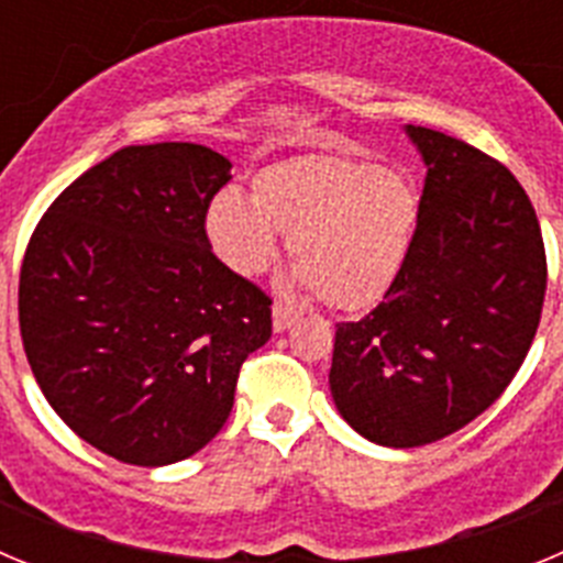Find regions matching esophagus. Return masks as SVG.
Returning a JSON list of instances; mask_svg holds the SVG:
<instances>
[{"label": "esophagus", "instance_id": "obj_1", "mask_svg": "<svg viewBox=\"0 0 563 563\" xmlns=\"http://www.w3.org/2000/svg\"><path fill=\"white\" fill-rule=\"evenodd\" d=\"M296 318H298L296 307L285 305V301H276V305H273V330L276 332L290 330V327L296 324Z\"/></svg>", "mask_w": 563, "mask_h": 563}]
</instances>
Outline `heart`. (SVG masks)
Returning <instances> with one entry per match:
<instances>
[{
    "label": "heart",
    "instance_id": "1",
    "mask_svg": "<svg viewBox=\"0 0 563 563\" xmlns=\"http://www.w3.org/2000/svg\"><path fill=\"white\" fill-rule=\"evenodd\" d=\"M420 222V194L397 168L305 154L253 177V202L225 188L206 213L217 256L242 276L276 262L290 236L296 282L335 310H369L400 276Z\"/></svg>",
    "mask_w": 563,
    "mask_h": 563
}]
</instances>
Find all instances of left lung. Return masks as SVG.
<instances>
[{
	"label": "left lung",
	"instance_id": "8db88e82",
	"mask_svg": "<svg viewBox=\"0 0 563 563\" xmlns=\"http://www.w3.org/2000/svg\"><path fill=\"white\" fill-rule=\"evenodd\" d=\"M426 163L409 258L380 305L335 330L330 389L366 440L417 449L499 400L539 330L547 256L510 168L471 143L406 126Z\"/></svg>",
	"mask_w": 563,
	"mask_h": 563
}]
</instances>
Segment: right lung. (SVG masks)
<instances>
[{
	"mask_svg": "<svg viewBox=\"0 0 563 563\" xmlns=\"http://www.w3.org/2000/svg\"><path fill=\"white\" fill-rule=\"evenodd\" d=\"M231 161L200 143L126 146L47 208L19 273L38 389L84 442L172 465L220 434L239 369L273 332L271 296L213 256Z\"/></svg>",
	"mask_w": 563,
	"mask_h": 563,
	"instance_id": "right-lung-1",
	"label": "right lung"
}]
</instances>
